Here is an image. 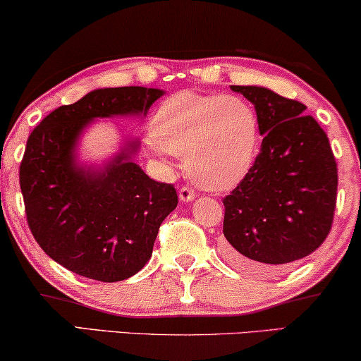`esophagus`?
<instances>
[{"mask_svg": "<svg viewBox=\"0 0 361 361\" xmlns=\"http://www.w3.org/2000/svg\"><path fill=\"white\" fill-rule=\"evenodd\" d=\"M179 199L180 202H190L195 199V192L190 189V187H182L179 190Z\"/></svg>", "mask_w": 361, "mask_h": 361, "instance_id": "34e87169", "label": "esophagus"}]
</instances>
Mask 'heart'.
I'll return each mask as SVG.
<instances>
[{
  "label": "heart",
  "mask_w": 361,
  "mask_h": 361,
  "mask_svg": "<svg viewBox=\"0 0 361 361\" xmlns=\"http://www.w3.org/2000/svg\"><path fill=\"white\" fill-rule=\"evenodd\" d=\"M149 147L156 154L182 157L197 185L230 190L245 179L255 161L258 118L238 97L179 92L154 113Z\"/></svg>",
  "instance_id": "obj_1"
}]
</instances>
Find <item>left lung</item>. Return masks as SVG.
<instances>
[{
    "label": "left lung",
    "mask_w": 361,
    "mask_h": 361,
    "mask_svg": "<svg viewBox=\"0 0 361 361\" xmlns=\"http://www.w3.org/2000/svg\"><path fill=\"white\" fill-rule=\"evenodd\" d=\"M255 105L259 154L224 199V253L236 269L273 274L319 248L332 228L337 162L305 105L264 87L231 85Z\"/></svg>",
    "instance_id": "1"
}]
</instances>
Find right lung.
Listing matches in <instances>:
<instances>
[{
    "instance_id": "add662e5",
    "label": "right lung",
    "mask_w": 361,
    "mask_h": 361,
    "mask_svg": "<svg viewBox=\"0 0 361 361\" xmlns=\"http://www.w3.org/2000/svg\"><path fill=\"white\" fill-rule=\"evenodd\" d=\"M162 90L100 88L34 128L19 166L31 233L44 253L83 278L115 283L145 268L157 231L177 207L172 184L152 180L130 141L100 169L78 166L75 147L95 118L146 115Z\"/></svg>"
}]
</instances>
